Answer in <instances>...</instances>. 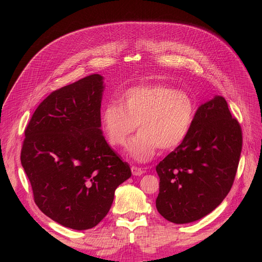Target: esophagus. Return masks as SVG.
I'll return each mask as SVG.
<instances>
[{"instance_id": "1", "label": "esophagus", "mask_w": 262, "mask_h": 262, "mask_svg": "<svg viewBox=\"0 0 262 262\" xmlns=\"http://www.w3.org/2000/svg\"><path fill=\"white\" fill-rule=\"evenodd\" d=\"M131 170H132V173L134 176H141L142 173L144 172L143 168H140V167H138V166H132Z\"/></svg>"}]
</instances>
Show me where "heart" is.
<instances>
[{"mask_svg":"<svg viewBox=\"0 0 262 262\" xmlns=\"http://www.w3.org/2000/svg\"><path fill=\"white\" fill-rule=\"evenodd\" d=\"M195 116L191 95L165 84L138 85L125 90L121 104L109 101L102 108L101 128L113 146L124 144L139 126V133L126 145V153L138 162H147L158 147L175 149L186 140Z\"/></svg>","mask_w":262,"mask_h":262,"instance_id":"b5f03b06","label":"heart"}]
</instances>
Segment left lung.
I'll list each match as a JSON object with an SVG mask.
<instances>
[{
  "mask_svg": "<svg viewBox=\"0 0 262 262\" xmlns=\"http://www.w3.org/2000/svg\"><path fill=\"white\" fill-rule=\"evenodd\" d=\"M242 147V126L225 98L201 105L186 140L156 166L161 215L185 224L212 212L234 184Z\"/></svg>",
  "mask_w": 262,
  "mask_h": 262,
  "instance_id": "8db88e82",
  "label": "left lung"
}]
</instances>
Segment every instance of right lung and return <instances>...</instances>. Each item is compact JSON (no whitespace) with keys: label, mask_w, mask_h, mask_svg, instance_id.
Masks as SVG:
<instances>
[{"label":"right lung","mask_w":262,"mask_h":262,"mask_svg":"<svg viewBox=\"0 0 262 262\" xmlns=\"http://www.w3.org/2000/svg\"><path fill=\"white\" fill-rule=\"evenodd\" d=\"M102 89L93 74L53 91L33 114L20 150L37 207L77 231L96 226L131 177L100 130Z\"/></svg>","instance_id":"add662e5"}]
</instances>
